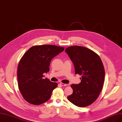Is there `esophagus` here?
Segmentation results:
<instances>
[{
  "mask_svg": "<svg viewBox=\"0 0 122 122\" xmlns=\"http://www.w3.org/2000/svg\"><path fill=\"white\" fill-rule=\"evenodd\" d=\"M60 85L62 86H69V85L68 84H64L62 83V82H60Z\"/></svg>",
  "mask_w": 122,
  "mask_h": 122,
  "instance_id": "obj_1",
  "label": "esophagus"
}]
</instances>
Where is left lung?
<instances>
[{
    "label": "left lung",
    "mask_w": 122,
    "mask_h": 122,
    "mask_svg": "<svg viewBox=\"0 0 122 122\" xmlns=\"http://www.w3.org/2000/svg\"><path fill=\"white\" fill-rule=\"evenodd\" d=\"M75 66V74L81 76L79 84H72L73 93L67 97L71 103L79 107H87L98 98L103 88L105 69L100 56L86 47L74 46L66 48Z\"/></svg>",
    "instance_id": "left-lung-1"
}]
</instances>
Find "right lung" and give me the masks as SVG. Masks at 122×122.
<instances>
[{"instance_id":"right-lung-1","label":"right lung","mask_w":122,"mask_h":122,"mask_svg":"<svg viewBox=\"0 0 122 122\" xmlns=\"http://www.w3.org/2000/svg\"><path fill=\"white\" fill-rule=\"evenodd\" d=\"M65 48L46 45L30 47L22 56L17 69L18 86L24 99L28 103L39 105L51 98L57 83L43 79V73L50 71L52 58Z\"/></svg>"}]
</instances>
